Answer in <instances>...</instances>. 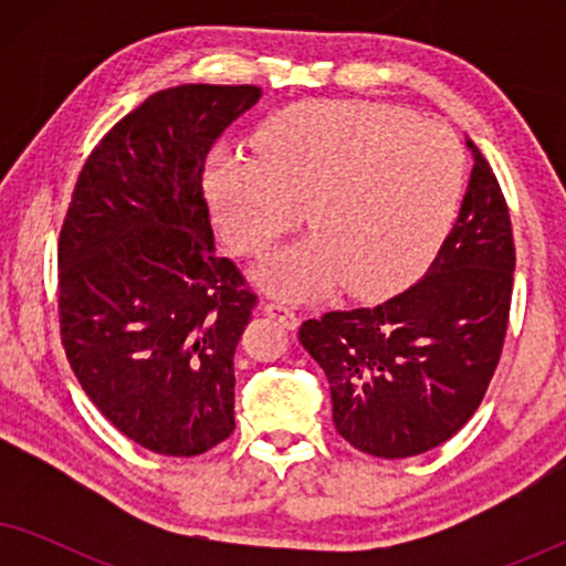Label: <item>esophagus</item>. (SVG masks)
I'll return each mask as SVG.
<instances>
[{"mask_svg":"<svg viewBox=\"0 0 566 566\" xmlns=\"http://www.w3.org/2000/svg\"><path fill=\"white\" fill-rule=\"evenodd\" d=\"M262 312H265L268 316H273L275 322H281V327H285V329H296L298 327V316L289 306H283V304H265V308H262Z\"/></svg>","mask_w":566,"mask_h":566,"instance_id":"1","label":"esophagus"}]
</instances>
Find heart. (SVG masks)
Segmentation results:
<instances>
[{
  "instance_id": "heart-1",
  "label": "heart",
  "mask_w": 566,
  "mask_h": 566,
  "mask_svg": "<svg viewBox=\"0 0 566 566\" xmlns=\"http://www.w3.org/2000/svg\"><path fill=\"white\" fill-rule=\"evenodd\" d=\"M254 154L216 151L206 192L237 252L260 254L306 219L314 234L258 270L275 296L343 283L389 296L428 268L463 196L459 138L436 120L368 99H308L262 120Z\"/></svg>"
}]
</instances>
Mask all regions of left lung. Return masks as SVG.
I'll return each mask as SVG.
<instances>
[{"label":"left lung","mask_w":566,"mask_h":566,"mask_svg":"<svg viewBox=\"0 0 566 566\" xmlns=\"http://www.w3.org/2000/svg\"><path fill=\"white\" fill-rule=\"evenodd\" d=\"M474 169L459 219L424 277L374 308L301 324L319 363L339 436L378 459L446 443L482 405L497 368L513 296L515 244L490 161Z\"/></svg>","instance_id":"left-lung-1"}]
</instances>
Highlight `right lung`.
<instances>
[{"label":"right lung","instance_id":"right-lung-1","mask_svg":"<svg viewBox=\"0 0 566 566\" xmlns=\"http://www.w3.org/2000/svg\"><path fill=\"white\" fill-rule=\"evenodd\" d=\"M252 84H180L128 113L84 161L59 239L61 343L123 436L188 459L234 430V353L254 308L216 254L203 167Z\"/></svg>","mask_w":566,"mask_h":566}]
</instances>
